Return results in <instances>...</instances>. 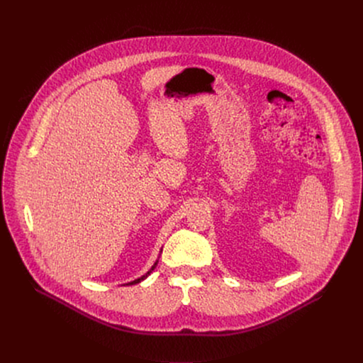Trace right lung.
Masks as SVG:
<instances>
[{"label":"right lung","instance_id":"1","mask_svg":"<svg viewBox=\"0 0 363 363\" xmlns=\"http://www.w3.org/2000/svg\"><path fill=\"white\" fill-rule=\"evenodd\" d=\"M157 264H158V262H157V263H155V264H153V266H152V269H150V270H149V272H147V273H146V274H145V276H142V277H140V279H136V280H133V281H130V283H128V284H136V283H140V281H142V280H145V279H146V277H147V276H149V274H150V273H152V270H153V269H155V266H157Z\"/></svg>","mask_w":363,"mask_h":363}]
</instances>
